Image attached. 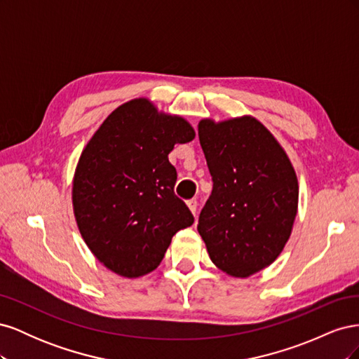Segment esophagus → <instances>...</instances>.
Returning <instances> with one entry per match:
<instances>
[{"label": "esophagus", "mask_w": 359, "mask_h": 359, "mask_svg": "<svg viewBox=\"0 0 359 359\" xmlns=\"http://www.w3.org/2000/svg\"><path fill=\"white\" fill-rule=\"evenodd\" d=\"M187 205H189L190 211H191L193 214H196V210H198V199H196V198L189 199V201H187Z\"/></svg>", "instance_id": "esophagus-1"}]
</instances>
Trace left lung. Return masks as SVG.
<instances>
[{"mask_svg": "<svg viewBox=\"0 0 359 359\" xmlns=\"http://www.w3.org/2000/svg\"><path fill=\"white\" fill-rule=\"evenodd\" d=\"M212 191L198 231L226 274L248 277L274 262L298 208V181L274 136L252 116L199 123Z\"/></svg>", "mask_w": 359, "mask_h": 359, "instance_id": "obj_1", "label": "left lung"}]
</instances>
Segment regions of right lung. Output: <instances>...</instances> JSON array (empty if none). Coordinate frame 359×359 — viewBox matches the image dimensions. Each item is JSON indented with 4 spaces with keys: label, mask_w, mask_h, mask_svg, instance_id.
Listing matches in <instances>:
<instances>
[{
    "label": "right lung",
    "mask_w": 359,
    "mask_h": 359,
    "mask_svg": "<svg viewBox=\"0 0 359 359\" xmlns=\"http://www.w3.org/2000/svg\"><path fill=\"white\" fill-rule=\"evenodd\" d=\"M194 137L180 116L158 114L145 99L119 106L83 149L73 182L81 235L114 273L139 277L156 269L172 236L193 224L175 194L169 153Z\"/></svg>",
    "instance_id": "right-lung-1"
}]
</instances>
